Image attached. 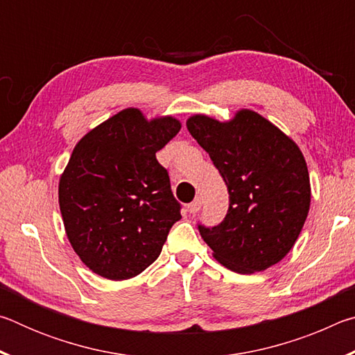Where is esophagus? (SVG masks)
Returning <instances> with one entry per match:
<instances>
[{
  "label": "esophagus",
  "mask_w": 355,
  "mask_h": 355,
  "mask_svg": "<svg viewBox=\"0 0 355 355\" xmlns=\"http://www.w3.org/2000/svg\"><path fill=\"white\" fill-rule=\"evenodd\" d=\"M200 207H202V200H200V197H197V199H194V202H191L188 205V211L191 214H196L200 209Z\"/></svg>",
  "instance_id": "34e87169"
}]
</instances>
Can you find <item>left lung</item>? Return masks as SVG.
<instances>
[{
    "instance_id": "left-lung-1",
    "label": "left lung",
    "mask_w": 355,
    "mask_h": 355,
    "mask_svg": "<svg viewBox=\"0 0 355 355\" xmlns=\"http://www.w3.org/2000/svg\"><path fill=\"white\" fill-rule=\"evenodd\" d=\"M186 127L209 155L230 196L220 224H199L216 260L239 274L279 263L296 243L310 208L302 152L269 120L249 110L224 123L199 114Z\"/></svg>"
}]
</instances>
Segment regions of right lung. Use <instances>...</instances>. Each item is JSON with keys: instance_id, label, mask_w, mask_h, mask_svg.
I'll return each instance as SVG.
<instances>
[{"instance_id": "obj_1", "label": "right lung", "mask_w": 355, "mask_h": 355, "mask_svg": "<svg viewBox=\"0 0 355 355\" xmlns=\"http://www.w3.org/2000/svg\"><path fill=\"white\" fill-rule=\"evenodd\" d=\"M180 128L177 119L148 122L128 107L73 148L59 180V207L71 248L101 277L141 274L182 219L169 173L156 159Z\"/></svg>"}]
</instances>
